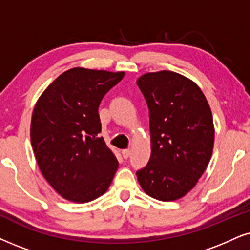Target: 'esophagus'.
<instances>
[{"label": "esophagus", "instance_id": "obj_1", "mask_svg": "<svg viewBox=\"0 0 250 250\" xmlns=\"http://www.w3.org/2000/svg\"><path fill=\"white\" fill-rule=\"evenodd\" d=\"M122 156L125 159H127V158H129V156H130V150L129 148H125V150H122Z\"/></svg>", "mask_w": 250, "mask_h": 250}]
</instances>
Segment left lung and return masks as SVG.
<instances>
[{"label": "left lung", "mask_w": 250, "mask_h": 250, "mask_svg": "<svg viewBox=\"0 0 250 250\" xmlns=\"http://www.w3.org/2000/svg\"><path fill=\"white\" fill-rule=\"evenodd\" d=\"M148 107L151 157L136 172L156 200H179L195 187L213 151L214 127L208 100L194 82L168 70L137 80Z\"/></svg>", "instance_id": "8db88e82"}]
</instances>
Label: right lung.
I'll return each mask as SVG.
<instances>
[{
  "label": "right lung",
  "instance_id": "add662e5",
  "mask_svg": "<svg viewBox=\"0 0 250 250\" xmlns=\"http://www.w3.org/2000/svg\"><path fill=\"white\" fill-rule=\"evenodd\" d=\"M125 72L72 68L43 91L31 120L41 174L65 200L86 203L105 194L119 163L103 137L99 104Z\"/></svg>",
  "mask_w": 250,
  "mask_h": 250
}]
</instances>
